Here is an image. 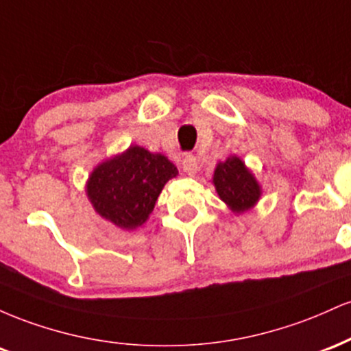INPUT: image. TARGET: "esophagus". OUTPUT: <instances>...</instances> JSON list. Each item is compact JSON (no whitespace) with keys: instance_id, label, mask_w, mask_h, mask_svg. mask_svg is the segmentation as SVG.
<instances>
[{"instance_id":"obj_1","label":"esophagus","mask_w":351,"mask_h":351,"mask_svg":"<svg viewBox=\"0 0 351 351\" xmlns=\"http://www.w3.org/2000/svg\"><path fill=\"white\" fill-rule=\"evenodd\" d=\"M183 170L184 173H188L189 176H193L196 171H198V160H196L195 155H191V153H184Z\"/></svg>"}]
</instances>
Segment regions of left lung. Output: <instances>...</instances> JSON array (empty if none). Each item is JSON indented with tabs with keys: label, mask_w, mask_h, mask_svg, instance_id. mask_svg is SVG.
Here are the masks:
<instances>
[{
	"label": "left lung",
	"mask_w": 351,
	"mask_h": 351,
	"mask_svg": "<svg viewBox=\"0 0 351 351\" xmlns=\"http://www.w3.org/2000/svg\"><path fill=\"white\" fill-rule=\"evenodd\" d=\"M213 184H215L217 196L236 215L256 206L263 195L256 176L236 155H231L226 158V162L216 165Z\"/></svg>",
	"instance_id": "left-lung-1"
}]
</instances>
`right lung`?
I'll return each mask as SVG.
<instances>
[{"label": "right lung", "mask_w": 351, "mask_h": 351, "mask_svg": "<svg viewBox=\"0 0 351 351\" xmlns=\"http://www.w3.org/2000/svg\"><path fill=\"white\" fill-rule=\"evenodd\" d=\"M176 175V167L162 153L132 145L94 168L86 193L97 215L134 231L148 219L163 186Z\"/></svg>", "instance_id": "1"}]
</instances>
